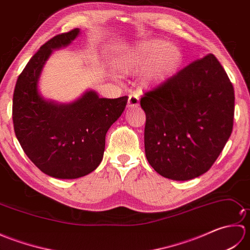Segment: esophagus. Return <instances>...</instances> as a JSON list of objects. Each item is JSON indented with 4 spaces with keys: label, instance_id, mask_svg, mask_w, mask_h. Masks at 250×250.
Segmentation results:
<instances>
[{
    "label": "esophagus",
    "instance_id": "esophagus-1",
    "mask_svg": "<svg viewBox=\"0 0 250 250\" xmlns=\"http://www.w3.org/2000/svg\"><path fill=\"white\" fill-rule=\"evenodd\" d=\"M140 104V99L135 94H130L128 100V108H136Z\"/></svg>",
    "mask_w": 250,
    "mask_h": 250
}]
</instances>
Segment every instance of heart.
Masks as SVG:
<instances>
[{"instance_id":"heart-1","label":"heart","mask_w":250,"mask_h":250,"mask_svg":"<svg viewBox=\"0 0 250 250\" xmlns=\"http://www.w3.org/2000/svg\"><path fill=\"white\" fill-rule=\"evenodd\" d=\"M183 54L177 46L155 39L140 42L117 56L116 66L122 74L144 71L143 82L147 86H161L179 70Z\"/></svg>"}]
</instances>
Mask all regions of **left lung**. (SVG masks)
I'll return each mask as SVG.
<instances>
[{
  "label": "left lung",
  "instance_id": "8db88e82",
  "mask_svg": "<svg viewBox=\"0 0 250 250\" xmlns=\"http://www.w3.org/2000/svg\"><path fill=\"white\" fill-rule=\"evenodd\" d=\"M234 89L214 55L190 63L144 94L148 162L161 176L189 180L213 166L232 133Z\"/></svg>",
  "mask_w": 250,
  "mask_h": 250
}]
</instances>
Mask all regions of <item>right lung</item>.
<instances>
[{"mask_svg":"<svg viewBox=\"0 0 250 250\" xmlns=\"http://www.w3.org/2000/svg\"><path fill=\"white\" fill-rule=\"evenodd\" d=\"M79 34L81 30L74 29L42 46L19 75L13 99L15 133L25 155L42 172L60 179L86 176L99 167L105 135L128 102V97L102 99L87 90L71 103H59L40 92L47 60Z\"/></svg>","mask_w":250,"mask_h":250,"instance_id":"1","label":"right lung"}]
</instances>
